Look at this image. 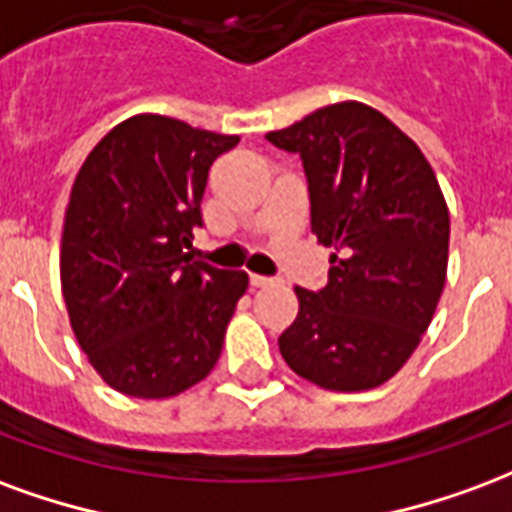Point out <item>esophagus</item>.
Returning a JSON list of instances; mask_svg holds the SVG:
<instances>
[{
	"label": "esophagus",
	"mask_w": 512,
	"mask_h": 512,
	"mask_svg": "<svg viewBox=\"0 0 512 512\" xmlns=\"http://www.w3.org/2000/svg\"><path fill=\"white\" fill-rule=\"evenodd\" d=\"M272 278H267V275H256V272H251V286H256V289H264V286H270Z\"/></svg>",
	"instance_id": "34e87169"
}]
</instances>
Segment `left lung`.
I'll return each instance as SVG.
<instances>
[{
	"label": "left lung",
	"mask_w": 512,
	"mask_h": 512,
	"mask_svg": "<svg viewBox=\"0 0 512 512\" xmlns=\"http://www.w3.org/2000/svg\"><path fill=\"white\" fill-rule=\"evenodd\" d=\"M267 138L302 158L311 229L335 248L322 292L294 289L300 311L278 338L283 360L324 390H374L412 357L445 289V193L412 138L357 100Z\"/></svg>",
	"instance_id": "1"
}]
</instances>
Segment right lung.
<instances>
[{"mask_svg": "<svg viewBox=\"0 0 512 512\" xmlns=\"http://www.w3.org/2000/svg\"><path fill=\"white\" fill-rule=\"evenodd\" d=\"M237 141L136 114L108 130L76 174L62 297L78 346L117 393L171 398L218 363L248 275L190 261L188 248L212 160Z\"/></svg>", "mask_w": 512, "mask_h": 512, "instance_id": "1", "label": "right lung"}]
</instances>
